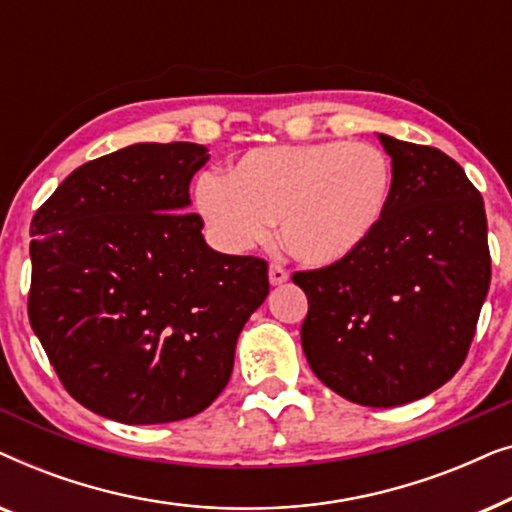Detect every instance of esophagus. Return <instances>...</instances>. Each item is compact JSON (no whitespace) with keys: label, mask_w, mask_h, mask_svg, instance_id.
Masks as SVG:
<instances>
[{"label":"esophagus","mask_w":512,"mask_h":512,"mask_svg":"<svg viewBox=\"0 0 512 512\" xmlns=\"http://www.w3.org/2000/svg\"><path fill=\"white\" fill-rule=\"evenodd\" d=\"M268 277H270L272 286H279V284H284L286 279H289V272H286L279 263H272L270 270H268Z\"/></svg>","instance_id":"esophagus-1"}]
</instances>
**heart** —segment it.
Listing matches in <instances>:
<instances>
[{"instance_id":"heart-1","label":"heart","mask_w":512,"mask_h":512,"mask_svg":"<svg viewBox=\"0 0 512 512\" xmlns=\"http://www.w3.org/2000/svg\"><path fill=\"white\" fill-rule=\"evenodd\" d=\"M394 165L380 146L307 142L258 146L226 177L202 172L193 207L221 249L244 254L279 240L307 265H333L366 244L387 214Z\"/></svg>"}]
</instances>
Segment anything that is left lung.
Returning <instances> with one entry per match:
<instances>
[{
    "instance_id": "left-lung-1",
    "label": "left lung",
    "mask_w": 512,
    "mask_h": 512,
    "mask_svg": "<svg viewBox=\"0 0 512 512\" xmlns=\"http://www.w3.org/2000/svg\"><path fill=\"white\" fill-rule=\"evenodd\" d=\"M394 193L352 256L293 272L307 296L300 328L314 375L347 401L394 408L452 380L492 279L485 202L433 146L377 135Z\"/></svg>"
}]
</instances>
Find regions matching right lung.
I'll list each match as a JSON object with an SVG mask.
<instances>
[{
	"label": "right lung",
	"instance_id": "right-lung-1",
	"mask_svg": "<svg viewBox=\"0 0 512 512\" xmlns=\"http://www.w3.org/2000/svg\"><path fill=\"white\" fill-rule=\"evenodd\" d=\"M202 144H132L76 167L32 219V331L76 398L123 424L198 415L226 389L268 263L214 251L188 214Z\"/></svg>",
	"mask_w": 512,
	"mask_h": 512
}]
</instances>
